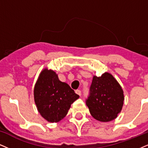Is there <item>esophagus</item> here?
<instances>
[{"label":"esophagus","mask_w":148,"mask_h":148,"mask_svg":"<svg viewBox=\"0 0 148 148\" xmlns=\"http://www.w3.org/2000/svg\"><path fill=\"white\" fill-rule=\"evenodd\" d=\"M75 93L77 94L78 95L80 96L82 95V92H81V90H75Z\"/></svg>","instance_id":"1"}]
</instances>
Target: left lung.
I'll return each instance as SVG.
<instances>
[{"instance_id": "8db88e82", "label": "left lung", "mask_w": 148, "mask_h": 148, "mask_svg": "<svg viewBox=\"0 0 148 148\" xmlns=\"http://www.w3.org/2000/svg\"><path fill=\"white\" fill-rule=\"evenodd\" d=\"M123 92L112 75L105 73L94 76L86 99L91 115L98 121L106 122L114 119L123 104Z\"/></svg>"}]
</instances>
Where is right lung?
I'll return each mask as SVG.
<instances>
[{
    "label": "right lung",
    "instance_id": "right-lung-1",
    "mask_svg": "<svg viewBox=\"0 0 148 148\" xmlns=\"http://www.w3.org/2000/svg\"><path fill=\"white\" fill-rule=\"evenodd\" d=\"M79 96L54 71L41 72L34 88V100L39 112L49 122H58L67 114L71 105Z\"/></svg>",
    "mask_w": 148,
    "mask_h": 148
}]
</instances>
